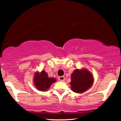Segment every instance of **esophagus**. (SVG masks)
Here are the masks:
<instances>
[{
    "label": "esophagus",
    "mask_w": 121,
    "mask_h": 121,
    "mask_svg": "<svg viewBox=\"0 0 121 121\" xmlns=\"http://www.w3.org/2000/svg\"><path fill=\"white\" fill-rule=\"evenodd\" d=\"M59 80L60 81H64L65 80V77L64 76H61V77H59Z\"/></svg>",
    "instance_id": "1"
}]
</instances>
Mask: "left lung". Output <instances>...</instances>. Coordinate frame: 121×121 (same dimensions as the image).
Masks as SVG:
<instances>
[{
	"label": "left lung",
	"mask_w": 121,
	"mask_h": 121,
	"mask_svg": "<svg viewBox=\"0 0 121 121\" xmlns=\"http://www.w3.org/2000/svg\"><path fill=\"white\" fill-rule=\"evenodd\" d=\"M93 77L89 72L86 69H76L71 76L70 85L74 92L82 93L91 86Z\"/></svg>",
	"instance_id": "1"
}]
</instances>
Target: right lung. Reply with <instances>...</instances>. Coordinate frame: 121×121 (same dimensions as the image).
<instances>
[{"instance_id": "add662e5", "label": "right lung", "mask_w": 121, "mask_h": 121, "mask_svg": "<svg viewBox=\"0 0 121 121\" xmlns=\"http://www.w3.org/2000/svg\"><path fill=\"white\" fill-rule=\"evenodd\" d=\"M56 80L55 78H49L44 70L41 73H35L34 77V84L37 89L41 91H46L49 89L53 83L55 82Z\"/></svg>"}]
</instances>
